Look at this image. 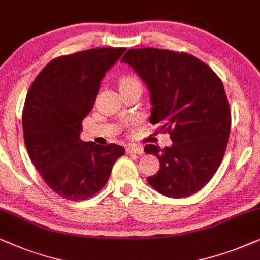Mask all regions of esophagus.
Returning a JSON list of instances; mask_svg holds the SVG:
<instances>
[{"label":"esophagus","instance_id":"obj_1","mask_svg":"<svg viewBox=\"0 0 260 260\" xmlns=\"http://www.w3.org/2000/svg\"><path fill=\"white\" fill-rule=\"evenodd\" d=\"M126 152L127 153H136V154H143L144 150L143 147L137 146V145H128L126 147Z\"/></svg>","mask_w":260,"mask_h":260}]
</instances>
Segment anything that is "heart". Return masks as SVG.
I'll return each instance as SVG.
<instances>
[{
	"mask_svg": "<svg viewBox=\"0 0 260 260\" xmlns=\"http://www.w3.org/2000/svg\"><path fill=\"white\" fill-rule=\"evenodd\" d=\"M133 84H139V82H138V79L136 77H132V76H127V77H123L120 82V86L133 85Z\"/></svg>",
	"mask_w": 260,
	"mask_h": 260,
	"instance_id": "obj_1",
	"label": "heart"
}]
</instances>
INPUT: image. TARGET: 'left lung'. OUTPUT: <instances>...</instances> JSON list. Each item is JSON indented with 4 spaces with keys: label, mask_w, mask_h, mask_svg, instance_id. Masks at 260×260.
I'll return each mask as SVG.
<instances>
[{
    "label": "left lung",
    "mask_w": 260,
    "mask_h": 260,
    "mask_svg": "<svg viewBox=\"0 0 260 260\" xmlns=\"http://www.w3.org/2000/svg\"><path fill=\"white\" fill-rule=\"evenodd\" d=\"M150 91V122L160 123L172 145H146L160 168L147 182L164 196L181 199L208 183L222 161L231 131V110L221 79L189 53L153 47L128 50L121 59Z\"/></svg>",
    "instance_id": "obj_1"
}]
</instances>
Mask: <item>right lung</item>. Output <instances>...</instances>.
<instances>
[{
	"instance_id": "right-lung-1",
	"label": "right lung",
	"mask_w": 260,
	"mask_h": 260,
	"mask_svg": "<svg viewBox=\"0 0 260 260\" xmlns=\"http://www.w3.org/2000/svg\"><path fill=\"white\" fill-rule=\"evenodd\" d=\"M124 47L91 48L51 60L34 79L22 112L23 139L38 172L55 193L86 200L108 182L124 148L79 138L106 72Z\"/></svg>"
}]
</instances>
